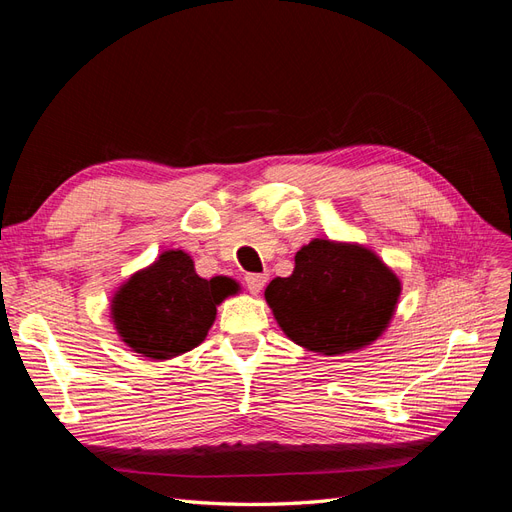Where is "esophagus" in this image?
Segmentation results:
<instances>
[{"label":"esophagus","mask_w":512,"mask_h":512,"mask_svg":"<svg viewBox=\"0 0 512 512\" xmlns=\"http://www.w3.org/2000/svg\"><path fill=\"white\" fill-rule=\"evenodd\" d=\"M267 280H269L267 273H247L245 275V286H247V290H250V292L258 294L262 288H265Z\"/></svg>","instance_id":"34e87169"}]
</instances>
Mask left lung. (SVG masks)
Instances as JSON below:
<instances>
[{
	"instance_id": "obj_1",
	"label": "left lung",
	"mask_w": 512,
	"mask_h": 512,
	"mask_svg": "<svg viewBox=\"0 0 512 512\" xmlns=\"http://www.w3.org/2000/svg\"><path fill=\"white\" fill-rule=\"evenodd\" d=\"M401 284L361 245L314 239L294 256L290 277H275L265 299L282 331L307 350L344 354L380 337Z\"/></svg>"
}]
</instances>
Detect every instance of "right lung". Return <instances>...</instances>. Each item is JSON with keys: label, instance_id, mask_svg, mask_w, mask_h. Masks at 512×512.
<instances>
[{"label": "right lung", "instance_id": "obj_1", "mask_svg": "<svg viewBox=\"0 0 512 512\" xmlns=\"http://www.w3.org/2000/svg\"><path fill=\"white\" fill-rule=\"evenodd\" d=\"M237 288L228 277H198L188 254L168 250L117 290L115 329L134 352L158 361L173 359L203 342L215 307Z\"/></svg>", "mask_w": 512, "mask_h": 512}]
</instances>
